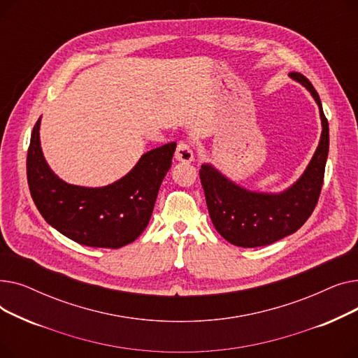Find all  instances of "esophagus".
Returning a JSON list of instances; mask_svg holds the SVG:
<instances>
[{"instance_id": "esophagus-1", "label": "esophagus", "mask_w": 358, "mask_h": 358, "mask_svg": "<svg viewBox=\"0 0 358 358\" xmlns=\"http://www.w3.org/2000/svg\"><path fill=\"white\" fill-rule=\"evenodd\" d=\"M176 159L181 162H192L194 159V154L192 145L187 141H180L176 149Z\"/></svg>"}]
</instances>
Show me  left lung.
Returning <instances> with one entry per match:
<instances>
[{"label":"left lung","instance_id":"1","mask_svg":"<svg viewBox=\"0 0 358 358\" xmlns=\"http://www.w3.org/2000/svg\"><path fill=\"white\" fill-rule=\"evenodd\" d=\"M289 75L310 91L322 122L321 141L302 177L283 193L271 194L242 189L209 164H203L199 171L215 228L236 247H264L294 234L312 215L322 190L329 149L328 120L310 81L299 72Z\"/></svg>","mask_w":358,"mask_h":358}]
</instances>
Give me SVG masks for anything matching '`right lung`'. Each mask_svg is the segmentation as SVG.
I'll return each instance as SVG.
<instances>
[{
  "label": "right lung",
  "instance_id": "obj_1",
  "mask_svg": "<svg viewBox=\"0 0 358 358\" xmlns=\"http://www.w3.org/2000/svg\"><path fill=\"white\" fill-rule=\"evenodd\" d=\"M36 122L27 150V182L45 220L66 238L94 248H122L148 227L161 182L171 168L177 143L143 154L119 181L99 189L72 185L53 174L45 161Z\"/></svg>",
  "mask_w": 358,
  "mask_h": 358
}]
</instances>
